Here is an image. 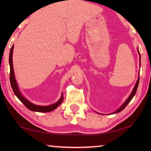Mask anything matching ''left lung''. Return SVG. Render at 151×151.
Returning a JSON list of instances; mask_svg holds the SVG:
<instances>
[{
	"mask_svg": "<svg viewBox=\"0 0 151 151\" xmlns=\"http://www.w3.org/2000/svg\"><path fill=\"white\" fill-rule=\"evenodd\" d=\"M138 52H139V55H140V52H139V49H138ZM139 78H138L136 85H135L134 87V88H133V91H132L131 95H130V96H129V98H128V99H127V101L124 102V103L123 104H122V105L121 107H120V108H119L118 110H117V111H116L115 112H114L112 114L117 113V112H120L121 111H122V110H123V109L125 108V107L127 106V104L129 103V102L132 100V98H133V96H134V94H136V92H137V90L138 86H139Z\"/></svg>",
	"mask_w": 151,
	"mask_h": 151,
	"instance_id": "8db88e82",
	"label": "left lung"
}]
</instances>
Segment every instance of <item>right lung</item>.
Returning <instances> with one entry per match:
<instances>
[{"label":"right lung","instance_id":"right-lung-1","mask_svg":"<svg viewBox=\"0 0 151 151\" xmlns=\"http://www.w3.org/2000/svg\"><path fill=\"white\" fill-rule=\"evenodd\" d=\"M13 48H14V45H12L11 48V51H10V55H9L10 82H11V87L12 88V90H13V92L15 94V95H16L17 96V98L24 104V106H26L27 109H29L32 111L40 112H48L55 110L57 107L59 106L61 104V103L63 102V98H64L63 94H62V96H61L60 100L55 104H51V105H49V106H39V105H36V104L31 103L30 102L27 100L24 97L22 96V94H20L19 87H18V85L17 84L16 80H15V78H14L13 66H12V52H13Z\"/></svg>","mask_w":151,"mask_h":151}]
</instances>
